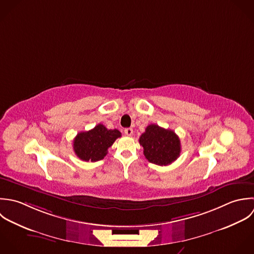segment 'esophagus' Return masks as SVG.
<instances>
[{
    "instance_id": "obj_1",
    "label": "esophagus",
    "mask_w": 254,
    "mask_h": 254,
    "mask_svg": "<svg viewBox=\"0 0 254 254\" xmlns=\"http://www.w3.org/2000/svg\"><path fill=\"white\" fill-rule=\"evenodd\" d=\"M124 133H125V135H127V136H132V135H133V129H132V128H126V129L124 130Z\"/></svg>"
}]
</instances>
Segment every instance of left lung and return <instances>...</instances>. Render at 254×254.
<instances>
[{"label":"left lung","instance_id":"1","mask_svg":"<svg viewBox=\"0 0 254 254\" xmlns=\"http://www.w3.org/2000/svg\"><path fill=\"white\" fill-rule=\"evenodd\" d=\"M144 148L146 159L158 166H169L180 155L181 147L178 136L169 129L156 124L149 125L139 139Z\"/></svg>","mask_w":254,"mask_h":254}]
</instances>
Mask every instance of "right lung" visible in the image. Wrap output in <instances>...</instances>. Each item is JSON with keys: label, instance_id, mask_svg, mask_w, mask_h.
Instances as JSON below:
<instances>
[{"label": "right lung", "instance_id": "right-lung-1", "mask_svg": "<svg viewBox=\"0 0 254 254\" xmlns=\"http://www.w3.org/2000/svg\"><path fill=\"white\" fill-rule=\"evenodd\" d=\"M121 137L117 129L108 130L104 125L97 124L89 131L79 133L74 139L75 154L85 162H97L107 155V150Z\"/></svg>", "mask_w": 254, "mask_h": 254}]
</instances>
